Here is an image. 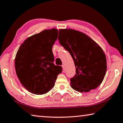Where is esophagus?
<instances>
[{"label":"esophagus","mask_w":123,"mask_h":123,"mask_svg":"<svg viewBox=\"0 0 123 123\" xmlns=\"http://www.w3.org/2000/svg\"><path fill=\"white\" fill-rule=\"evenodd\" d=\"M62 69H63V72L64 73L66 72V69H65V67H64V65H62Z\"/></svg>","instance_id":"obj_1"}]
</instances>
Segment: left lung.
Listing matches in <instances>:
<instances>
[{"label": "left lung", "instance_id": "left-lung-1", "mask_svg": "<svg viewBox=\"0 0 123 123\" xmlns=\"http://www.w3.org/2000/svg\"><path fill=\"white\" fill-rule=\"evenodd\" d=\"M60 44L73 59L76 74L70 79L72 88L79 92L97 88L107 69L105 54L99 45L85 34L73 29H60Z\"/></svg>", "mask_w": 123, "mask_h": 123}]
</instances>
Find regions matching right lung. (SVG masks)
<instances>
[{"label":"right lung","instance_id":"1","mask_svg":"<svg viewBox=\"0 0 123 123\" xmlns=\"http://www.w3.org/2000/svg\"><path fill=\"white\" fill-rule=\"evenodd\" d=\"M57 37V29L43 30L25 39L16 54L17 75L23 86L33 94L48 92L62 72V67L53 63L52 48Z\"/></svg>","mask_w":123,"mask_h":123}]
</instances>
